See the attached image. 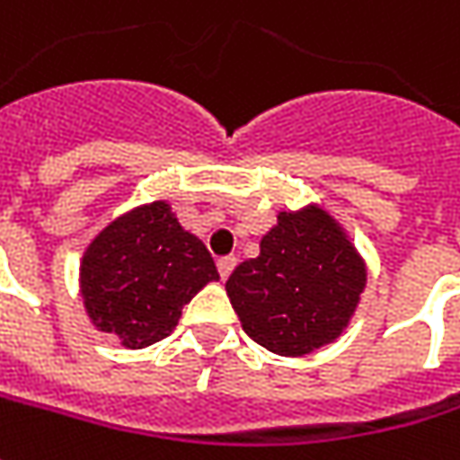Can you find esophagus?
I'll use <instances>...</instances> for the list:
<instances>
[{"mask_svg": "<svg viewBox=\"0 0 460 460\" xmlns=\"http://www.w3.org/2000/svg\"><path fill=\"white\" fill-rule=\"evenodd\" d=\"M216 265H218V275H221V278L226 280V278L231 275V270L236 268V257H231V254H229V257H221V260H218Z\"/></svg>", "mask_w": 460, "mask_h": 460, "instance_id": "1", "label": "esophagus"}]
</instances>
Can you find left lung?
Here are the masks:
<instances>
[{"mask_svg":"<svg viewBox=\"0 0 460 460\" xmlns=\"http://www.w3.org/2000/svg\"><path fill=\"white\" fill-rule=\"evenodd\" d=\"M366 288V265L322 208L280 213L260 257L229 275L226 293L252 340L278 355H309L337 340Z\"/></svg>","mask_w":460,"mask_h":460,"instance_id":"1","label":"left lung"}]
</instances>
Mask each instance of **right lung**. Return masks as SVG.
I'll use <instances>...</instances> for the list:
<instances>
[{
	"mask_svg": "<svg viewBox=\"0 0 460 460\" xmlns=\"http://www.w3.org/2000/svg\"><path fill=\"white\" fill-rule=\"evenodd\" d=\"M79 280L92 324L136 349L164 340L182 306L218 280V270L206 244L156 200L100 231L82 257Z\"/></svg>",
	"mask_w": 460,
	"mask_h": 460,
	"instance_id": "add662e5",
	"label": "right lung"
}]
</instances>
